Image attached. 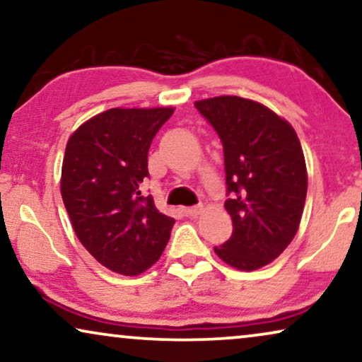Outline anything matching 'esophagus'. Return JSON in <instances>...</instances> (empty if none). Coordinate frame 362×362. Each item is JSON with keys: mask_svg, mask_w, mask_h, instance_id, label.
Returning a JSON list of instances; mask_svg holds the SVG:
<instances>
[{"mask_svg": "<svg viewBox=\"0 0 362 362\" xmlns=\"http://www.w3.org/2000/svg\"><path fill=\"white\" fill-rule=\"evenodd\" d=\"M202 212V206L197 204V206H192V207H187V209H185V214L189 216V217H196L199 216Z\"/></svg>", "mask_w": 362, "mask_h": 362, "instance_id": "esophagus-1", "label": "esophagus"}]
</instances>
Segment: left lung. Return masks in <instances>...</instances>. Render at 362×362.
Segmentation results:
<instances>
[{"mask_svg": "<svg viewBox=\"0 0 362 362\" xmlns=\"http://www.w3.org/2000/svg\"><path fill=\"white\" fill-rule=\"evenodd\" d=\"M224 148L232 235L214 252L239 270H257L284 252L303 214L306 165L291 125L259 102L222 95L194 103Z\"/></svg>", "mask_w": 362, "mask_h": 362, "instance_id": "obj_1", "label": "left lung"}]
</instances>
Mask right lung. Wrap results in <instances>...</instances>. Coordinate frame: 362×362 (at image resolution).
<instances>
[{
	"instance_id": "1",
	"label": "right lung",
	"mask_w": 362,
	"mask_h": 362,
	"mask_svg": "<svg viewBox=\"0 0 362 362\" xmlns=\"http://www.w3.org/2000/svg\"><path fill=\"white\" fill-rule=\"evenodd\" d=\"M171 107L110 108L72 133L62 161L61 192L82 245L103 267L138 275L158 262L175 219L141 194L150 177L148 150Z\"/></svg>"
}]
</instances>
